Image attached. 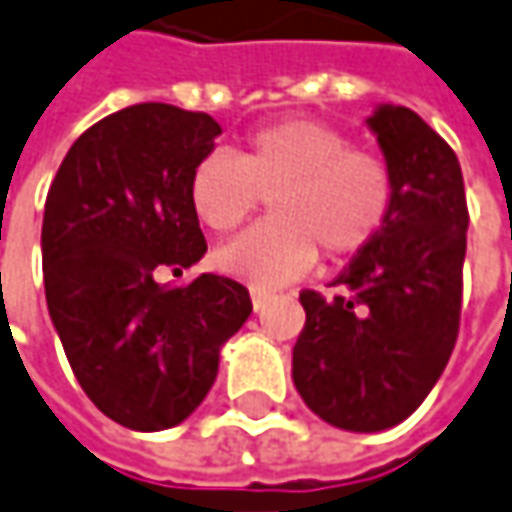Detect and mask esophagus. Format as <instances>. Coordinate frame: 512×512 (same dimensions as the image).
Instances as JSON below:
<instances>
[{"instance_id":"34e87169","label":"esophagus","mask_w":512,"mask_h":512,"mask_svg":"<svg viewBox=\"0 0 512 512\" xmlns=\"http://www.w3.org/2000/svg\"><path fill=\"white\" fill-rule=\"evenodd\" d=\"M267 293H262V290H250V301H253V310L259 312L264 310V304H267Z\"/></svg>"}]
</instances>
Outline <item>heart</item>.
Masks as SVG:
<instances>
[{"label": "heart", "instance_id": "b5f03b06", "mask_svg": "<svg viewBox=\"0 0 512 512\" xmlns=\"http://www.w3.org/2000/svg\"><path fill=\"white\" fill-rule=\"evenodd\" d=\"M191 208L205 228H239L262 200L273 216L216 250V267L270 290L310 273L318 248L344 259L372 245L394 205L386 163L352 149L321 120L290 118L250 132L236 157L208 154L191 171Z\"/></svg>", "mask_w": 512, "mask_h": 512}]
</instances>
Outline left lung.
Instances as JSON below:
<instances>
[{"label":"left lung","instance_id":"obj_1","mask_svg":"<svg viewBox=\"0 0 512 512\" xmlns=\"http://www.w3.org/2000/svg\"><path fill=\"white\" fill-rule=\"evenodd\" d=\"M394 180L372 245L332 284L301 293L293 383L324 423L372 434L403 423L440 380L462 310L468 205L454 149L417 112L380 104L366 118Z\"/></svg>","mask_w":512,"mask_h":512}]
</instances>
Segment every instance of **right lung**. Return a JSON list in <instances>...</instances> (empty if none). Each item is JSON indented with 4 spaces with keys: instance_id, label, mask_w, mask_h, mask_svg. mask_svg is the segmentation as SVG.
<instances>
[{
    "instance_id": "add662e5",
    "label": "right lung",
    "mask_w": 512,
    "mask_h": 512,
    "mask_svg": "<svg viewBox=\"0 0 512 512\" xmlns=\"http://www.w3.org/2000/svg\"><path fill=\"white\" fill-rule=\"evenodd\" d=\"M222 135L205 112L135 104L70 146L44 202V296L81 389L132 431L180 425L205 400L219 352L248 321V290L202 273L191 171Z\"/></svg>"
}]
</instances>
